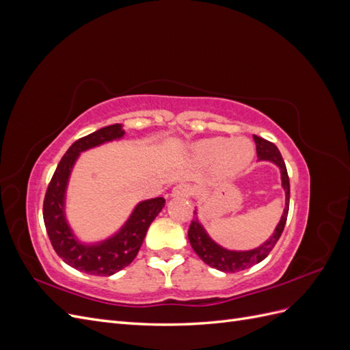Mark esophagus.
<instances>
[{"instance_id":"1","label":"esophagus","mask_w":350,"mask_h":350,"mask_svg":"<svg viewBox=\"0 0 350 350\" xmlns=\"http://www.w3.org/2000/svg\"><path fill=\"white\" fill-rule=\"evenodd\" d=\"M189 194H191V189H189V187L185 185V184L176 185L171 193V196L175 197V198H187Z\"/></svg>"}]
</instances>
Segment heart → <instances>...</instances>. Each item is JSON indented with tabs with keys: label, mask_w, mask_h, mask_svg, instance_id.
<instances>
[{
	"label": "heart",
	"mask_w": 350,
	"mask_h": 350,
	"mask_svg": "<svg viewBox=\"0 0 350 350\" xmlns=\"http://www.w3.org/2000/svg\"><path fill=\"white\" fill-rule=\"evenodd\" d=\"M197 162L208 165L216 162V174L220 178H232L245 171L254 159V146L248 139L211 137L193 146Z\"/></svg>",
	"instance_id": "obj_1"
}]
</instances>
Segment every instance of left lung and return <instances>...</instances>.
I'll use <instances>...</instances> for the list:
<instances>
[{
  "instance_id": "1",
  "label": "left lung",
  "mask_w": 350,
  "mask_h": 350,
  "mask_svg": "<svg viewBox=\"0 0 350 350\" xmlns=\"http://www.w3.org/2000/svg\"><path fill=\"white\" fill-rule=\"evenodd\" d=\"M254 142H256L257 147V156L258 161H269L271 163L276 165L280 169V178H282V187L284 189V208H283V215L280 217V221L278 224L276 229H274L273 235L262 243V245L248 250V251H232L226 250L219 243H216L213 239L210 238L207 234V230L204 226L200 224L198 217L196 216L189 225L188 229V239L189 243H191L193 250L196 251L197 256L203 260L206 264H208L210 267L217 269L220 271L225 273H235L250 269L254 264H258L266 258L270 251L276 245V242L279 241L282 232L286 225V219H288L289 213V198H291V185H289V176L288 171H286V165L283 162V157L276 147V144H273L267 140L261 139L258 135H254ZM197 215V211H194Z\"/></svg>"
}]
</instances>
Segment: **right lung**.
<instances>
[{
    "label": "right lung",
    "mask_w": 350,
    "mask_h": 350,
    "mask_svg": "<svg viewBox=\"0 0 350 350\" xmlns=\"http://www.w3.org/2000/svg\"><path fill=\"white\" fill-rule=\"evenodd\" d=\"M124 134L122 125L113 124L72 143L59 161L44 200L45 228L58 257L68 266L94 276H112L129 266L139 254L147 229L165 207L163 197L140 201L122 228L100 242L86 243L74 235L66 217V193L72 166L81 152L120 140Z\"/></svg>",
    "instance_id": "right-lung-1"
}]
</instances>
